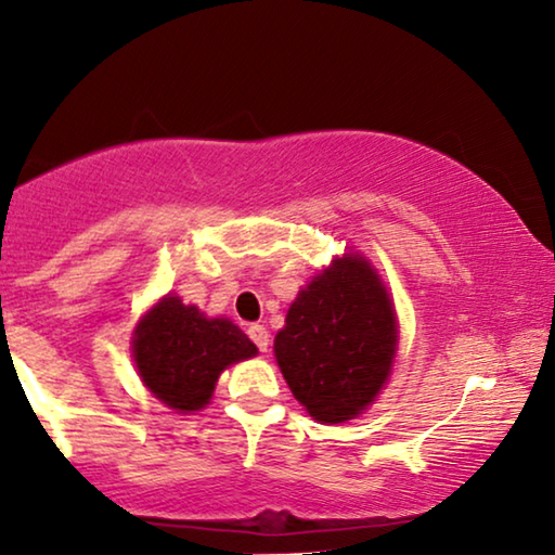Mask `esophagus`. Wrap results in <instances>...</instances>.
<instances>
[{
    "label": "esophagus",
    "mask_w": 555,
    "mask_h": 555,
    "mask_svg": "<svg viewBox=\"0 0 555 555\" xmlns=\"http://www.w3.org/2000/svg\"><path fill=\"white\" fill-rule=\"evenodd\" d=\"M247 333H249V338H253V344L260 348L262 353H268V346H270V331L264 328V325H260V323H253L247 328Z\"/></svg>",
    "instance_id": "esophagus-1"
}]
</instances>
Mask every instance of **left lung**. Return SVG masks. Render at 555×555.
I'll return each instance as SVG.
<instances>
[{
  "label": "left lung",
  "mask_w": 555,
  "mask_h": 555,
  "mask_svg": "<svg viewBox=\"0 0 555 555\" xmlns=\"http://www.w3.org/2000/svg\"><path fill=\"white\" fill-rule=\"evenodd\" d=\"M399 328L389 293L361 255H344L310 280L275 336L293 397L315 422L356 420L391 374Z\"/></svg>",
  "instance_id": "obj_1"
}]
</instances>
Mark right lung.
<instances>
[{
  "label": "right lung",
  "mask_w": 555,
  "mask_h": 555,
  "mask_svg": "<svg viewBox=\"0 0 555 555\" xmlns=\"http://www.w3.org/2000/svg\"><path fill=\"white\" fill-rule=\"evenodd\" d=\"M255 353L257 346L240 325L227 318H207L177 295L158 300L133 331V361L141 382L179 414L207 406L219 374Z\"/></svg>",
  "instance_id": "1"
}]
</instances>
